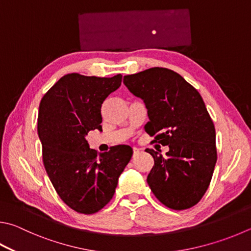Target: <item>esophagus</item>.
Wrapping results in <instances>:
<instances>
[{
	"label": "esophagus",
	"instance_id": "obj_1",
	"mask_svg": "<svg viewBox=\"0 0 251 251\" xmlns=\"http://www.w3.org/2000/svg\"><path fill=\"white\" fill-rule=\"evenodd\" d=\"M139 151H140V150L138 149V148H136V147H134L133 148V152H134V157L136 156V154H138L139 153Z\"/></svg>",
	"mask_w": 251,
	"mask_h": 251
}]
</instances>
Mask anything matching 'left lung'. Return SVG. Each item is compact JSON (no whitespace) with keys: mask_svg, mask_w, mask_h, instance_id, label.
<instances>
[{"mask_svg":"<svg viewBox=\"0 0 251 251\" xmlns=\"http://www.w3.org/2000/svg\"><path fill=\"white\" fill-rule=\"evenodd\" d=\"M124 84L143 100L149 122L145 129L153 143L169 146L162 157L146 149L154 165L148 185L167 207L194 206L206 192L217 160L216 134L201 95L182 76L167 68H150L124 76Z\"/></svg>","mask_w":251,"mask_h":251,"instance_id":"8db88e82","label":"left lung"}]
</instances>
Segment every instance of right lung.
<instances>
[{
    "instance_id": "1",
    "label": "right lung",
    "mask_w": 251,
    "mask_h": 251,
    "mask_svg": "<svg viewBox=\"0 0 251 251\" xmlns=\"http://www.w3.org/2000/svg\"><path fill=\"white\" fill-rule=\"evenodd\" d=\"M121 83L122 75L99 78L69 74L39 104L37 131L45 169L60 199L78 213H97L111 201L133 156L127 145L99 153L85 139L90 130L102 129V104Z\"/></svg>"
}]
</instances>
